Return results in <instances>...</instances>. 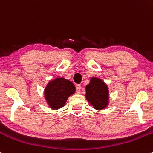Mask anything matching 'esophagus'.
<instances>
[{
    "instance_id": "34e87169",
    "label": "esophagus",
    "mask_w": 153,
    "mask_h": 153,
    "mask_svg": "<svg viewBox=\"0 0 153 153\" xmlns=\"http://www.w3.org/2000/svg\"><path fill=\"white\" fill-rule=\"evenodd\" d=\"M81 85H77L76 86V92L78 93V94H80V92H81Z\"/></svg>"
}]
</instances>
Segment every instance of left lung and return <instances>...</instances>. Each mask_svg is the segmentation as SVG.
Wrapping results in <instances>:
<instances>
[{
	"label": "left lung",
	"mask_w": 153,
	"mask_h": 153,
	"mask_svg": "<svg viewBox=\"0 0 153 153\" xmlns=\"http://www.w3.org/2000/svg\"><path fill=\"white\" fill-rule=\"evenodd\" d=\"M86 98L96 110H102L108 105L109 93L107 85L98 78H91L86 86Z\"/></svg>",
	"instance_id": "8db88e82"
}]
</instances>
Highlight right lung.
Wrapping results in <instances>:
<instances>
[{
	"instance_id": "add662e5",
	"label": "right lung",
	"mask_w": 153,
	"mask_h": 153,
	"mask_svg": "<svg viewBox=\"0 0 153 153\" xmlns=\"http://www.w3.org/2000/svg\"><path fill=\"white\" fill-rule=\"evenodd\" d=\"M75 92L73 83L64 78H56L48 83L44 94L50 108L53 110L64 107L67 99Z\"/></svg>"
}]
</instances>
